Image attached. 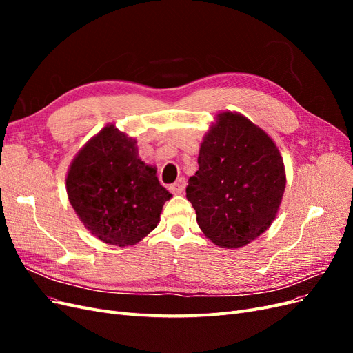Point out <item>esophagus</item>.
<instances>
[{"mask_svg": "<svg viewBox=\"0 0 353 353\" xmlns=\"http://www.w3.org/2000/svg\"><path fill=\"white\" fill-rule=\"evenodd\" d=\"M169 190L172 191L174 194H183L184 190H185V178H179L176 179L174 184L169 185Z\"/></svg>", "mask_w": 353, "mask_h": 353, "instance_id": "1", "label": "esophagus"}]
</instances>
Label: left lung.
<instances>
[{"mask_svg":"<svg viewBox=\"0 0 353 353\" xmlns=\"http://www.w3.org/2000/svg\"><path fill=\"white\" fill-rule=\"evenodd\" d=\"M187 199L221 248H240L271 225L285 188L279 148L244 116L225 112L205 137Z\"/></svg>","mask_w":353,"mask_h":353,"instance_id":"8db88e82","label":"left lung"}]
</instances>
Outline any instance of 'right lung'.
<instances>
[{
    "label": "right lung",
    "mask_w": 353,
    "mask_h": 353,
    "mask_svg": "<svg viewBox=\"0 0 353 353\" xmlns=\"http://www.w3.org/2000/svg\"><path fill=\"white\" fill-rule=\"evenodd\" d=\"M74 212L95 237L134 245L153 231L169 191L138 157L135 140L105 126L74 157L66 179Z\"/></svg>",
    "instance_id": "right-lung-1"
}]
</instances>
